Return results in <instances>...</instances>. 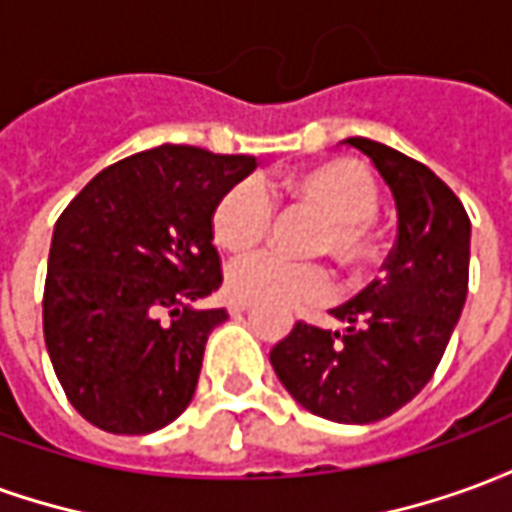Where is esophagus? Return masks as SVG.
I'll list each match as a JSON object with an SVG mask.
<instances>
[{
    "mask_svg": "<svg viewBox=\"0 0 512 512\" xmlns=\"http://www.w3.org/2000/svg\"><path fill=\"white\" fill-rule=\"evenodd\" d=\"M246 310H249V304H246V301H238V299L230 301V315H241V312Z\"/></svg>",
    "mask_w": 512,
    "mask_h": 512,
    "instance_id": "esophagus-1",
    "label": "esophagus"
}]
</instances>
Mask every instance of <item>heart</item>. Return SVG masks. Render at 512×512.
I'll return each instance as SVG.
<instances>
[{
    "label": "heart",
    "mask_w": 512,
    "mask_h": 512,
    "mask_svg": "<svg viewBox=\"0 0 512 512\" xmlns=\"http://www.w3.org/2000/svg\"><path fill=\"white\" fill-rule=\"evenodd\" d=\"M290 189L304 205L326 219L321 249L332 252L343 266H362L376 252L370 222L378 211V186L359 161H326L304 169L290 180ZM274 219V200L255 178L224 191L211 216L213 241L227 252H249L266 238ZM230 296L246 304L296 307L321 304L332 296V277L315 263H290L285 257L260 252L241 257L227 268Z\"/></svg>",
    "instance_id": "b5f03b06"
}]
</instances>
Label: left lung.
<instances>
[{
	"instance_id": "8db88e82",
	"label": "left lung",
	"mask_w": 512,
	"mask_h": 512,
	"mask_svg": "<svg viewBox=\"0 0 512 512\" xmlns=\"http://www.w3.org/2000/svg\"><path fill=\"white\" fill-rule=\"evenodd\" d=\"M392 191L397 241L384 277L329 310L345 332L296 323L271 351L290 397L312 414L367 425L395 414L439 367L469 288L472 224L425 164L395 147L348 136Z\"/></svg>"
}]
</instances>
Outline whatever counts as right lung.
I'll use <instances>...</instances> for the list:
<instances>
[{
  "label": "right lung",
  "mask_w": 512,
  "mask_h": 512,
  "mask_svg": "<svg viewBox=\"0 0 512 512\" xmlns=\"http://www.w3.org/2000/svg\"><path fill=\"white\" fill-rule=\"evenodd\" d=\"M257 167L161 145L98 172L54 224L43 337L65 395L106 433L142 436L178 419L224 310L197 301L222 285L211 216Z\"/></svg>",
  "instance_id": "1"
}]
</instances>
